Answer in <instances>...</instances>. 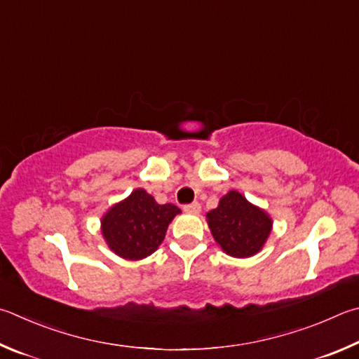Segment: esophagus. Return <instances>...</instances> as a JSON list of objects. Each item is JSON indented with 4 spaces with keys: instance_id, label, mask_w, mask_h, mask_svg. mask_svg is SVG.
Instances as JSON below:
<instances>
[{
    "instance_id": "34e87169",
    "label": "esophagus",
    "mask_w": 359,
    "mask_h": 359,
    "mask_svg": "<svg viewBox=\"0 0 359 359\" xmlns=\"http://www.w3.org/2000/svg\"><path fill=\"white\" fill-rule=\"evenodd\" d=\"M184 212L185 213H190V215H198L201 212V205L199 202H193V204H188L184 207Z\"/></svg>"
}]
</instances>
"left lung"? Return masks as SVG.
Wrapping results in <instances>:
<instances>
[{
    "label": "left lung",
    "instance_id": "8db88e82",
    "mask_svg": "<svg viewBox=\"0 0 359 359\" xmlns=\"http://www.w3.org/2000/svg\"><path fill=\"white\" fill-rule=\"evenodd\" d=\"M205 218L217 245L227 256L238 259L257 254L273 229L270 215L237 190L226 193Z\"/></svg>",
    "mask_w": 359,
    "mask_h": 359
}]
</instances>
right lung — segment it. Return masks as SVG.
Masks as SVG:
<instances>
[{"label": "right lung", "instance_id": "right-lung-1", "mask_svg": "<svg viewBox=\"0 0 359 359\" xmlns=\"http://www.w3.org/2000/svg\"><path fill=\"white\" fill-rule=\"evenodd\" d=\"M180 213L174 204H158L136 188L103 213L100 232L109 250L126 260H141L158 250L168 226Z\"/></svg>", "mask_w": 359, "mask_h": 359}]
</instances>
